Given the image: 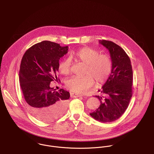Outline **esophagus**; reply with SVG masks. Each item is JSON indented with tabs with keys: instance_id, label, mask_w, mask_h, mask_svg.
Listing matches in <instances>:
<instances>
[{
	"instance_id": "obj_1",
	"label": "esophagus",
	"mask_w": 154,
	"mask_h": 154,
	"mask_svg": "<svg viewBox=\"0 0 154 154\" xmlns=\"http://www.w3.org/2000/svg\"><path fill=\"white\" fill-rule=\"evenodd\" d=\"M72 97L74 98H78V97H84V95H80V94H72Z\"/></svg>"
}]
</instances>
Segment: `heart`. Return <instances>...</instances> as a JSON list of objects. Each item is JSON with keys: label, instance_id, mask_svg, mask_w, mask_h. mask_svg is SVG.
Instances as JSON below:
<instances>
[{"label": "heart", "instance_id": "obj_1", "mask_svg": "<svg viewBox=\"0 0 154 154\" xmlns=\"http://www.w3.org/2000/svg\"><path fill=\"white\" fill-rule=\"evenodd\" d=\"M70 59L85 65L82 78L73 77L66 82V88L70 91L83 94L87 91L94 83L100 85L109 78L112 71V62L110 56L100 55L99 52L92 48H83L69 55ZM59 72L64 76L69 75L71 62L69 59L61 61L58 65Z\"/></svg>", "mask_w": 154, "mask_h": 154}]
</instances>
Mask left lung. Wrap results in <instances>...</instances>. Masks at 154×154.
I'll return each instance as SVG.
<instances>
[{"mask_svg":"<svg viewBox=\"0 0 154 154\" xmlns=\"http://www.w3.org/2000/svg\"><path fill=\"white\" fill-rule=\"evenodd\" d=\"M99 42L109 52L112 71L102 89L98 91L102 97L95 96L100 101V106L90 115L105 123L115 121L126 111L132 95L133 72L130 59L122 48L111 41Z\"/></svg>","mask_w":154,"mask_h":154,"instance_id":"left-lung-1","label":"left lung"}]
</instances>
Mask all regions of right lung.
Masks as SVG:
<instances>
[{"instance_id":"obj_1","label":"right lung","mask_w":154,"mask_h":154,"mask_svg":"<svg viewBox=\"0 0 154 154\" xmlns=\"http://www.w3.org/2000/svg\"><path fill=\"white\" fill-rule=\"evenodd\" d=\"M68 46H60L51 41H42L30 47L21 60L19 82L29 110L37 119L51 121L66 110L69 92L50 87L57 81L60 58L68 53Z\"/></svg>"}]
</instances>
